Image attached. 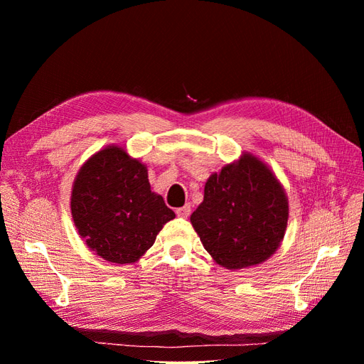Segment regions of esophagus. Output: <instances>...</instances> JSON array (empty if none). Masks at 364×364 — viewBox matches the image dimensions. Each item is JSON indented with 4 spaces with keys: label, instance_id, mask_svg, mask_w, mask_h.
<instances>
[{
    "label": "esophagus",
    "instance_id": "esophagus-1",
    "mask_svg": "<svg viewBox=\"0 0 364 364\" xmlns=\"http://www.w3.org/2000/svg\"><path fill=\"white\" fill-rule=\"evenodd\" d=\"M176 214H178L179 217H188L190 214H191V206L190 205H185V206H182V208H178L176 209Z\"/></svg>",
    "mask_w": 364,
    "mask_h": 364
}]
</instances>
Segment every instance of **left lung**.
<instances>
[{"instance_id": "1", "label": "left lung", "mask_w": 364, "mask_h": 364, "mask_svg": "<svg viewBox=\"0 0 364 364\" xmlns=\"http://www.w3.org/2000/svg\"><path fill=\"white\" fill-rule=\"evenodd\" d=\"M190 220L218 266L246 269L269 259L281 246L289 199L269 165L245 151L209 176L203 202Z\"/></svg>"}]
</instances>
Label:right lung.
<instances>
[{
	"mask_svg": "<svg viewBox=\"0 0 364 364\" xmlns=\"http://www.w3.org/2000/svg\"><path fill=\"white\" fill-rule=\"evenodd\" d=\"M71 215L86 246L115 264L136 262L176 217L151 191L146 165L115 144L94 153L77 173Z\"/></svg>",
	"mask_w": 364,
	"mask_h": 364,
	"instance_id": "add662e5",
	"label": "right lung"
}]
</instances>
